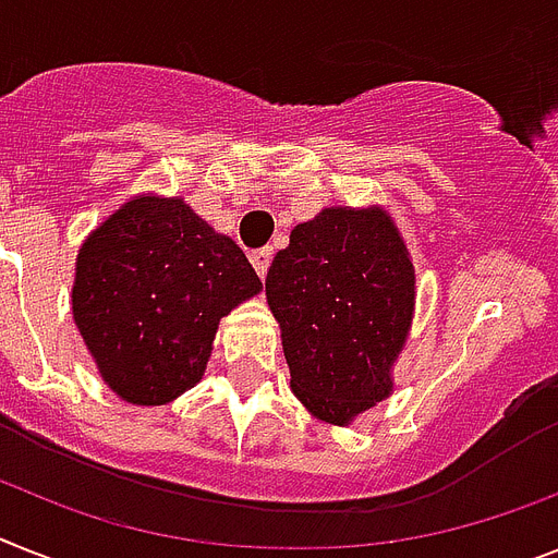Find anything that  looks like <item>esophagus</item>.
Instances as JSON below:
<instances>
[{
  "label": "esophagus",
  "instance_id": "1",
  "mask_svg": "<svg viewBox=\"0 0 558 558\" xmlns=\"http://www.w3.org/2000/svg\"><path fill=\"white\" fill-rule=\"evenodd\" d=\"M270 259H274V251H270V247H259V251L251 253V265L256 268V274H259L262 279L268 276Z\"/></svg>",
  "mask_w": 558,
  "mask_h": 558
}]
</instances>
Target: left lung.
Returning a JSON list of instances; mask_svg holds the SVG:
<instances>
[{
  "instance_id": "obj_1",
  "label": "left lung",
  "mask_w": 558,
  "mask_h": 558,
  "mask_svg": "<svg viewBox=\"0 0 558 558\" xmlns=\"http://www.w3.org/2000/svg\"><path fill=\"white\" fill-rule=\"evenodd\" d=\"M265 296L282 328L290 390L322 422L351 425L393 390L416 274L381 207H325L290 230Z\"/></svg>"
}]
</instances>
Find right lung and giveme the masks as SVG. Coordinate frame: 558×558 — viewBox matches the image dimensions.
<instances>
[{"label": "right lung", "instance_id": "1", "mask_svg": "<svg viewBox=\"0 0 558 558\" xmlns=\"http://www.w3.org/2000/svg\"><path fill=\"white\" fill-rule=\"evenodd\" d=\"M262 290L242 247L173 196H133L82 242L73 322L131 404H168L205 376L219 319Z\"/></svg>", "mask_w": 558, "mask_h": 558}]
</instances>
